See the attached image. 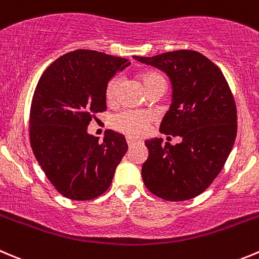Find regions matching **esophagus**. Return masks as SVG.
Wrapping results in <instances>:
<instances>
[{
  "label": "esophagus",
  "instance_id": "1",
  "mask_svg": "<svg viewBox=\"0 0 259 259\" xmlns=\"http://www.w3.org/2000/svg\"><path fill=\"white\" fill-rule=\"evenodd\" d=\"M126 143H127V146L132 147V146H134L135 143H137V139H134V138H132V137H127L126 138Z\"/></svg>",
  "mask_w": 259,
  "mask_h": 259
}]
</instances>
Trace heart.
Listing matches in <instances>:
<instances>
[{
  "label": "heart",
  "mask_w": 259,
  "mask_h": 259,
  "mask_svg": "<svg viewBox=\"0 0 259 259\" xmlns=\"http://www.w3.org/2000/svg\"><path fill=\"white\" fill-rule=\"evenodd\" d=\"M138 79L142 83L146 92H149L158 84H165V80L158 72L147 70L142 71L138 75ZM120 79L112 78L108 81L105 91V98L107 103H113L117 96ZM149 124H151V116L146 112H124L116 116L112 120V127L115 130L129 137H142L148 132Z\"/></svg>",
  "instance_id": "b5f03b06"
}]
</instances>
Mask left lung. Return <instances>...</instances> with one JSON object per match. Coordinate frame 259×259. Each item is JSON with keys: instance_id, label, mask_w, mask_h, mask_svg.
<instances>
[{"instance_id": "8db88e82", "label": "left lung", "mask_w": 259, "mask_h": 259, "mask_svg": "<svg viewBox=\"0 0 259 259\" xmlns=\"http://www.w3.org/2000/svg\"><path fill=\"white\" fill-rule=\"evenodd\" d=\"M135 60L165 72L172 87L171 105L159 132L180 137L146 141L148 158L142 178L149 192L180 202L203 193L224 167L236 138V106L221 70L197 51L180 50Z\"/></svg>"}]
</instances>
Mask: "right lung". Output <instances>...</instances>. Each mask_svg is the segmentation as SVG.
Wrapping results in <instances>:
<instances>
[{
  "instance_id": "right-lung-1",
  "label": "right lung",
  "mask_w": 259,
  "mask_h": 259,
  "mask_svg": "<svg viewBox=\"0 0 259 259\" xmlns=\"http://www.w3.org/2000/svg\"><path fill=\"white\" fill-rule=\"evenodd\" d=\"M130 62L91 50L59 57L40 76L30 107V144L51 184L64 197L89 200L112 183L127 151L125 137L88 133L92 116L106 111L108 81Z\"/></svg>"
}]
</instances>
